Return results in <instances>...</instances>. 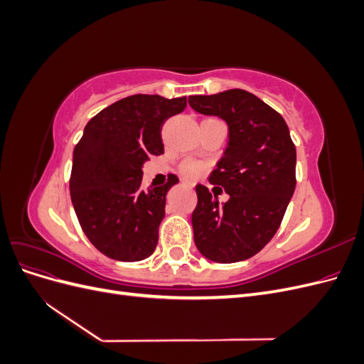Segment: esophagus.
Returning a JSON list of instances; mask_svg holds the SVG:
<instances>
[{
    "instance_id": "1",
    "label": "esophagus",
    "mask_w": 364,
    "mask_h": 364,
    "mask_svg": "<svg viewBox=\"0 0 364 364\" xmlns=\"http://www.w3.org/2000/svg\"><path fill=\"white\" fill-rule=\"evenodd\" d=\"M182 183H183L185 186H188V188H193V183H191V182H188V181H183Z\"/></svg>"
}]
</instances>
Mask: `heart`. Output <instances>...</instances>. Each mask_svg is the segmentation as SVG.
Segmentation results:
<instances>
[{
	"label": "heart",
	"mask_w": 364,
	"mask_h": 364,
	"mask_svg": "<svg viewBox=\"0 0 364 364\" xmlns=\"http://www.w3.org/2000/svg\"><path fill=\"white\" fill-rule=\"evenodd\" d=\"M203 170V165L197 161H186L182 165V173L185 176H188V178H196V176H199Z\"/></svg>",
	"instance_id": "1"
}]
</instances>
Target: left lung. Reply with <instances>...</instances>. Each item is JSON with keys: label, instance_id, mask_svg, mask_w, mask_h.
I'll return each instance as SVG.
<instances>
[{"label": "left lung", "instance_id": "obj_1", "mask_svg": "<svg viewBox=\"0 0 364 364\" xmlns=\"http://www.w3.org/2000/svg\"><path fill=\"white\" fill-rule=\"evenodd\" d=\"M188 103L228 124V146L209 182L223 186L229 200L220 203L205 185L196 186V247L215 262L245 261L277 234L293 197L296 147L290 130L274 109L243 90L191 95Z\"/></svg>", "mask_w": 364, "mask_h": 364}]
</instances>
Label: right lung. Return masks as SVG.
Masks as SVG:
<instances>
[{
    "mask_svg": "<svg viewBox=\"0 0 364 364\" xmlns=\"http://www.w3.org/2000/svg\"><path fill=\"white\" fill-rule=\"evenodd\" d=\"M186 97L136 94L98 112L74 149L71 202L87 240L118 261L149 258L158 245L165 197L179 181L142 188V167L164 153L162 124Z\"/></svg>",
    "mask_w": 364,
    "mask_h": 364,
    "instance_id": "right-lung-1",
    "label": "right lung"
}]
</instances>
